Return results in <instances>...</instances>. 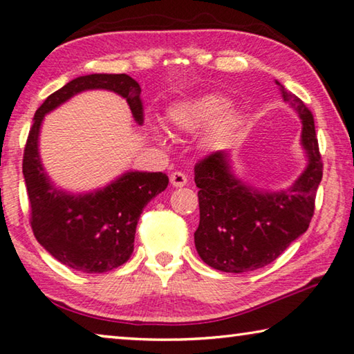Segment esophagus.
<instances>
[{
  "label": "esophagus",
  "mask_w": 354,
  "mask_h": 354,
  "mask_svg": "<svg viewBox=\"0 0 354 354\" xmlns=\"http://www.w3.org/2000/svg\"><path fill=\"white\" fill-rule=\"evenodd\" d=\"M170 183L173 187H184L187 184V176L181 171H175L170 175Z\"/></svg>",
  "instance_id": "1"
}]
</instances>
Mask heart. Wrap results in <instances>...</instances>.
I'll use <instances>...</instances> for the list:
<instances>
[{"mask_svg": "<svg viewBox=\"0 0 354 354\" xmlns=\"http://www.w3.org/2000/svg\"><path fill=\"white\" fill-rule=\"evenodd\" d=\"M168 122L178 132L194 133L206 127L205 143L217 145L233 136L241 124V111L227 97L207 93L187 97L168 109Z\"/></svg>", "mask_w": 354, "mask_h": 354, "instance_id": "heart-1", "label": "heart"}]
</instances>
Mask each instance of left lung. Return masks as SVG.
<instances>
[{"instance_id":"left-lung-1","label":"left lung","mask_w":354,"mask_h":354,"mask_svg":"<svg viewBox=\"0 0 354 354\" xmlns=\"http://www.w3.org/2000/svg\"><path fill=\"white\" fill-rule=\"evenodd\" d=\"M276 83L285 102L301 118L307 167L290 189L266 192L233 175L225 151H216L195 165V184L200 189L195 248L201 260L218 271L249 272L272 263L306 233L315 209L323 162L313 116L299 97Z\"/></svg>"}]
</instances>
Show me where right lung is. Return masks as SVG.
<instances>
[{
  "instance_id": "obj_1",
  "label": "right lung",
  "mask_w": 354,
  "mask_h": 354,
  "mask_svg": "<svg viewBox=\"0 0 354 354\" xmlns=\"http://www.w3.org/2000/svg\"><path fill=\"white\" fill-rule=\"evenodd\" d=\"M88 89H109L120 94L131 106L133 120L143 124L142 88L132 77H77L50 94L36 110L24 153V176L31 206V228L39 244L75 271L106 272L131 258L140 214L167 189L168 176L160 171H127L104 189L88 194H69L55 187L39 156L44 116Z\"/></svg>"
}]
</instances>
